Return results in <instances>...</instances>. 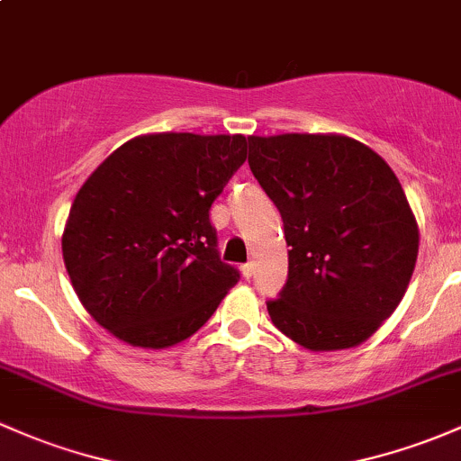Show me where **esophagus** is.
Listing matches in <instances>:
<instances>
[{
	"label": "esophagus",
	"instance_id": "obj_1",
	"mask_svg": "<svg viewBox=\"0 0 461 461\" xmlns=\"http://www.w3.org/2000/svg\"><path fill=\"white\" fill-rule=\"evenodd\" d=\"M252 272H255V266H252V264L241 266V276H244V279H250Z\"/></svg>",
	"mask_w": 461,
	"mask_h": 461
}]
</instances>
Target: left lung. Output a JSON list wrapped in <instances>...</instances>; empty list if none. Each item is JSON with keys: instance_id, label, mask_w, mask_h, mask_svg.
Listing matches in <instances>:
<instances>
[{"instance_id": "left-lung-1", "label": "left lung", "mask_w": 461, "mask_h": 461, "mask_svg": "<svg viewBox=\"0 0 461 461\" xmlns=\"http://www.w3.org/2000/svg\"><path fill=\"white\" fill-rule=\"evenodd\" d=\"M249 147L290 246L272 323L310 351L365 343L398 308L418 259V221L398 177L340 133L249 136Z\"/></svg>"}]
</instances>
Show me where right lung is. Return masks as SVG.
<instances>
[{"instance_id": "obj_1", "label": "right lung", "mask_w": 461, "mask_h": 461, "mask_svg": "<svg viewBox=\"0 0 461 461\" xmlns=\"http://www.w3.org/2000/svg\"><path fill=\"white\" fill-rule=\"evenodd\" d=\"M246 151L241 133H147L83 182L61 249L101 328L133 348L165 349L211 319L240 272L221 264L209 209Z\"/></svg>"}]
</instances>
